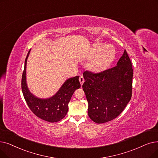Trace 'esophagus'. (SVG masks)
Masks as SVG:
<instances>
[{
  "instance_id": "1",
  "label": "esophagus",
  "mask_w": 158,
  "mask_h": 158,
  "mask_svg": "<svg viewBox=\"0 0 158 158\" xmlns=\"http://www.w3.org/2000/svg\"><path fill=\"white\" fill-rule=\"evenodd\" d=\"M79 81H80V83H81V85H83V83L85 82V79H84V77H83V76H81L80 77H79Z\"/></svg>"
}]
</instances>
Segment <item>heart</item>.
<instances>
[{
	"label": "heart",
	"mask_w": 158,
	"mask_h": 158,
	"mask_svg": "<svg viewBox=\"0 0 158 158\" xmlns=\"http://www.w3.org/2000/svg\"><path fill=\"white\" fill-rule=\"evenodd\" d=\"M115 56V48L110 45L103 44L95 45L90 52L89 58L92 59L90 64V69L94 72H101L110 64Z\"/></svg>",
	"instance_id": "1"
}]
</instances>
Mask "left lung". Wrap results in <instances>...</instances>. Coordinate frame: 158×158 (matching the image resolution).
Returning <instances> with one entry per match:
<instances>
[{
	"mask_svg": "<svg viewBox=\"0 0 158 158\" xmlns=\"http://www.w3.org/2000/svg\"><path fill=\"white\" fill-rule=\"evenodd\" d=\"M83 85L88 102V114L96 123L116 118L132 97L133 69L125 50L117 66L99 73L85 71Z\"/></svg>",
	"mask_w": 158,
	"mask_h": 158,
	"instance_id": "8db88e82",
	"label": "left lung"
}]
</instances>
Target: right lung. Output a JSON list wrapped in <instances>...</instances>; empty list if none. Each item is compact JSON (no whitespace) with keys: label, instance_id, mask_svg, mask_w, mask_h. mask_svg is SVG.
I'll return each instance as SVG.
<instances>
[{"label":"right lung","instance_id":"right-lung-1","mask_svg":"<svg viewBox=\"0 0 158 158\" xmlns=\"http://www.w3.org/2000/svg\"><path fill=\"white\" fill-rule=\"evenodd\" d=\"M30 50L25 59L24 68L22 75L21 88L24 98L31 112L41 119L55 123L63 119L68 110V103L73 92L81 87L79 76L67 79L59 91L52 98L40 99L33 95L26 84V62Z\"/></svg>","mask_w":158,"mask_h":158}]
</instances>
